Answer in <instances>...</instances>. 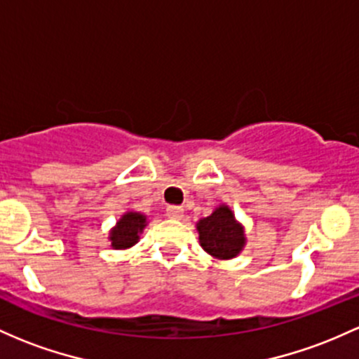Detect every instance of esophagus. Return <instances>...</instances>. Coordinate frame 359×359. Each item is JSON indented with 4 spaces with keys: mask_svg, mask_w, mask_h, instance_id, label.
Here are the masks:
<instances>
[{
    "mask_svg": "<svg viewBox=\"0 0 359 359\" xmlns=\"http://www.w3.org/2000/svg\"><path fill=\"white\" fill-rule=\"evenodd\" d=\"M167 216L168 218H182L184 216V208L182 206H167Z\"/></svg>",
    "mask_w": 359,
    "mask_h": 359,
    "instance_id": "obj_1",
    "label": "esophagus"
}]
</instances>
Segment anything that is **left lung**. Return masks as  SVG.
Listing matches in <instances>:
<instances>
[{
	"mask_svg": "<svg viewBox=\"0 0 359 359\" xmlns=\"http://www.w3.org/2000/svg\"><path fill=\"white\" fill-rule=\"evenodd\" d=\"M198 230L201 247L212 257H235L245 243L242 226L235 222L233 212L226 206H219L211 216L201 219Z\"/></svg>",
	"mask_w": 359,
	"mask_h": 359,
	"instance_id": "1",
	"label": "left lung"
}]
</instances>
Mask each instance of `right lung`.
Instances as JSON below:
<instances>
[{
	"mask_svg": "<svg viewBox=\"0 0 359 359\" xmlns=\"http://www.w3.org/2000/svg\"><path fill=\"white\" fill-rule=\"evenodd\" d=\"M144 224H147V218L143 215H140V212H126L119 219L117 226L112 230V233H110L114 249H128V247L135 245Z\"/></svg>",
	"mask_w": 359,
	"mask_h": 359,
	"instance_id": "obj_1",
	"label": "right lung"
}]
</instances>
